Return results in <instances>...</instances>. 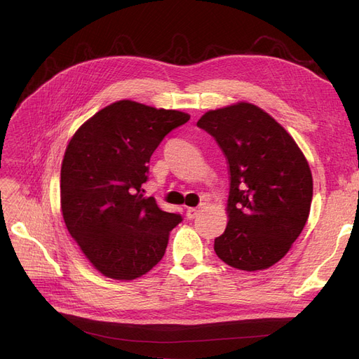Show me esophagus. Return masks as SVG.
<instances>
[{"mask_svg": "<svg viewBox=\"0 0 359 359\" xmlns=\"http://www.w3.org/2000/svg\"><path fill=\"white\" fill-rule=\"evenodd\" d=\"M199 208H187V211H186V215H187V219H194V217H196L198 214H199Z\"/></svg>", "mask_w": 359, "mask_h": 359, "instance_id": "1", "label": "esophagus"}]
</instances>
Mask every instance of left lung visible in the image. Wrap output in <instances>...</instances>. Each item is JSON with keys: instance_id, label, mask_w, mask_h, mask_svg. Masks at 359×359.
I'll use <instances>...</instances> for the list:
<instances>
[{"instance_id": "1", "label": "left lung", "mask_w": 359, "mask_h": 359, "mask_svg": "<svg viewBox=\"0 0 359 359\" xmlns=\"http://www.w3.org/2000/svg\"><path fill=\"white\" fill-rule=\"evenodd\" d=\"M198 127L227 160V226L214 250L224 264L260 271L285 257L307 223L313 178L293 137L259 106L238 102L205 112Z\"/></svg>"}]
</instances>
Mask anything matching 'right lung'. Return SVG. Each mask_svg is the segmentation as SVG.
<instances>
[{
    "mask_svg": "<svg viewBox=\"0 0 359 359\" xmlns=\"http://www.w3.org/2000/svg\"><path fill=\"white\" fill-rule=\"evenodd\" d=\"M190 119L175 109L119 100L76 130L61 163L67 231L103 276L135 280L156 266L182 219L145 198L148 163L169 132Z\"/></svg>",
    "mask_w": 359,
    "mask_h": 359,
    "instance_id": "right-lung-1",
    "label": "right lung"
}]
</instances>
